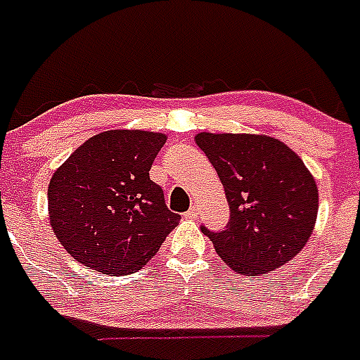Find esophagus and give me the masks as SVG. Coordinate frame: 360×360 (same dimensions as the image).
Returning a JSON list of instances; mask_svg holds the SVG:
<instances>
[{
  "label": "esophagus",
  "mask_w": 360,
  "mask_h": 360,
  "mask_svg": "<svg viewBox=\"0 0 360 360\" xmlns=\"http://www.w3.org/2000/svg\"><path fill=\"white\" fill-rule=\"evenodd\" d=\"M186 217H190V219H195V217H198V210H195V207L190 208L188 212H186Z\"/></svg>",
  "instance_id": "esophagus-1"
}]
</instances>
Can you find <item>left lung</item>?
<instances>
[{"label":"left lung","instance_id":"8db88e82","mask_svg":"<svg viewBox=\"0 0 360 360\" xmlns=\"http://www.w3.org/2000/svg\"><path fill=\"white\" fill-rule=\"evenodd\" d=\"M195 144L216 168L231 221L203 232L234 273L265 274L309 241L319 214L315 177L282 141L256 134L199 131Z\"/></svg>","mask_w":360,"mask_h":360}]
</instances>
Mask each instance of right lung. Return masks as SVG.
I'll return each mask as SVG.
<instances>
[{
  "label": "right lung",
  "instance_id": "right-lung-1",
  "mask_svg": "<svg viewBox=\"0 0 360 360\" xmlns=\"http://www.w3.org/2000/svg\"><path fill=\"white\" fill-rule=\"evenodd\" d=\"M165 143L166 135L157 131L108 129L87 139L54 170L47 188L49 223L77 262L124 276L155 256L181 219L150 179Z\"/></svg>",
  "mask_w": 360,
  "mask_h": 360
}]
</instances>
